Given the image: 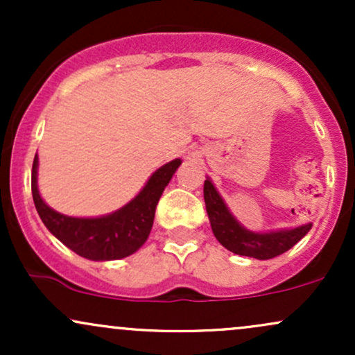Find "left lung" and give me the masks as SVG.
Listing matches in <instances>:
<instances>
[{
	"label": "left lung",
	"instance_id": "1",
	"mask_svg": "<svg viewBox=\"0 0 355 355\" xmlns=\"http://www.w3.org/2000/svg\"><path fill=\"white\" fill-rule=\"evenodd\" d=\"M203 198H205L207 214H209L215 239L227 250L237 255L254 257L259 260L274 259L294 247L312 229V223H305L295 229L263 232V234L247 230L227 209L225 202L222 200L210 178H207L203 183Z\"/></svg>",
	"mask_w": 355,
	"mask_h": 355
}]
</instances>
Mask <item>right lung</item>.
<instances>
[{"instance_id":"add662e5","label":"right lung","mask_w":355,"mask_h":355,"mask_svg":"<svg viewBox=\"0 0 355 355\" xmlns=\"http://www.w3.org/2000/svg\"><path fill=\"white\" fill-rule=\"evenodd\" d=\"M180 165V158H175L160 166L148 178L140 193L120 210L96 218H76L58 214L43 202L36 183L38 155H35L31 170V193L44 227L61 243L88 260H116L135 254L146 242L153 225L158 200Z\"/></svg>"}]
</instances>
